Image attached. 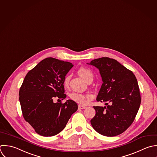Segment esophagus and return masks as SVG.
<instances>
[{"label":"esophagus","instance_id":"esophagus-1","mask_svg":"<svg viewBox=\"0 0 157 157\" xmlns=\"http://www.w3.org/2000/svg\"><path fill=\"white\" fill-rule=\"evenodd\" d=\"M78 108H79V109H83L86 108V106H82V105H79V106H78Z\"/></svg>","mask_w":157,"mask_h":157}]
</instances>
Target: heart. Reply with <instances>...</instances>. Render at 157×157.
I'll return each mask as SVG.
<instances>
[{"instance_id": "b5f03b06", "label": "heart", "mask_w": 157, "mask_h": 157, "mask_svg": "<svg viewBox=\"0 0 157 157\" xmlns=\"http://www.w3.org/2000/svg\"><path fill=\"white\" fill-rule=\"evenodd\" d=\"M78 73L82 78H83L86 81H87L89 78L93 77L92 71L84 67L79 68V70H78ZM69 79H70V78L68 76H65V78H64L63 85L65 86H67L68 85L69 82ZM70 97L72 100L78 103L85 104L87 101V98H90V96H86L85 95H83L82 94L78 93V92H73L70 94Z\"/></svg>"}]
</instances>
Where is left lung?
Listing matches in <instances>:
<instances>
[{
	"label": "left lung",
	"instance_id": "1",
	"mask_svg": "<svg viewBox=\"0 0 157 157\" xmlns=\"http://www.w3.org/2000/svg\"><path fill=\"white\" fill-rule=\"evenodd\" d=\"M87 64L100 71L103 84L97 101L106 105L94 106L96 114L91 125L103 136H117L132 125L139 110L141 98L137 79L132 71L113 59L101 57Z\"/></svg>",
	"mask_w": 157,
	"mask_h": 157
}]
</instances>
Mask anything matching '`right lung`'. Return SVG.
Wrapping results in <instances>:
<instances>
[{"label": "right lung", "mask_w": 157, "mask_h": 157, "mask_svg": "<svg viewBox=\"0 0 157 157\" xmlns=\"http://www.w3.org/2000/svg\"><path fill=\"white\" fill-rule=\"evenodd\" d=\"M73 65L52 57L39 62L24 78L19 99L22 116L43 136H52L62 132L71 116L78 109L71 100L54 103V98L63 100V80Z\"/></svg>", "instance_id": "obj_1"}]
</instances>
